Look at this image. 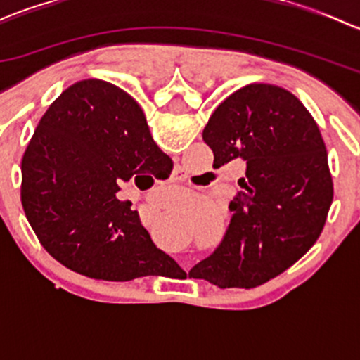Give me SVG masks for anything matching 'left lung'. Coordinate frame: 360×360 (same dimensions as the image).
<instances>
[{"label": "left lung", "instance_id": "8db88e82", "mask_svg": "<svg viewBox=\"0 0 360 360\" xmlns=\"http://www.w3.org/2000/svg\"><path fill=\"white\" fill-rule=\"evenodd\" d=\"M214 167L248 165L223 240L190 277L221 289L256 288L296 263L322 233L333 203L328 150L289 90L250 83L223 101L202 134Z\"/></svg>", "mask_w": 360, "mask_h": 360}]
</instances>
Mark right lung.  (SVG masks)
Wrapping results in <instances>:
<instances>
[{
	"label": "right lung",
	"instance_id": "right-lung-1",
	"mask_svg": "<svg viewBox=\"0 0 360 360\" xmlns=\"http://www.w3.org/2000/svg\"><path fill=\"white\" fill-rule=\"evenodd\" d=\"M167 158L129 94L82 79L50 104L29 141L20 165L25 217L50 256L76 274L112 282L162 274L176 261L116 193Z\"/></svg>",
	"mask_w": 360,
	"mask_h": 360
}]
</instances>
